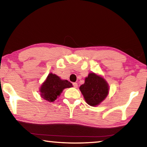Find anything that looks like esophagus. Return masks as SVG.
I'll return each instance as SVG.
<instances>
[{
  "label": "esophagus",
  "instance_id": "1",
  "mask_svg": "<svg viewBox=\"0 0 147 147\" xmlns=\"http://www.w3.org/2000/svg\"><path fill=\"white\" fill-rule=\"evenodd\" d=\"M73 86H74V88H78V84L77 83H73Z\"/></svg>",
  "mask_w": 147,
  "mask_h": 147
}]
</instances>
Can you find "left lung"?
<instances>
[{"instance_id": "left-lung-1", "label": "left lung", "mask_w": 147, "mask_h": 147, "mask_svg": "<svg viewBox=\"0 0 147 147\" xmlns=\"http://www.w3.org/2000/svg\"><path fill=\"white\" fill-rule=\"evenodd\" d=\"M82 94L87 103L96 106L106 98L109 93V85L102 76L94 73H89L85 82L80 87Z\"/></svg>"}]
</instances>
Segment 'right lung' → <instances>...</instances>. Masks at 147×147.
Instances as JSON below:
<instances>
[{
	"label": "right lung",
	"instance_id": "right-lung-1",
	"mask_svg": "<svg viewBox=\"0 0 147 147\" xmlns=\"http://www.w3.org/2000/svg\"><path fill=\"white\" fill-rule=\"evenodd\" d=\"M71 87H73V84L67 80H61L56 74L51 73L41 84L39 91L42 98L52 102L60 96L64 89Z\"/></svg>",
	"mask_w": 147,
	"mask_h": 147
}]
</instances>
